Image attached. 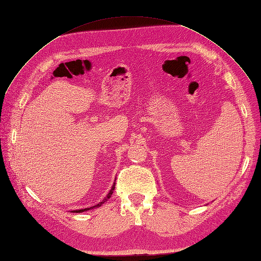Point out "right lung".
<instances>
[{"label":"right lung","mask_w":261,"mask_h":261,"mask_svg":"<svg viewBox=\"0 0 261 261\" xmlns=\"http://www.w3.org/2000/svg\"><path fill=\"white\" fill-rule=\"evenodd\" d=\"M114 189H115V182L113 184V186H112V189L110 190V192L108 193V195L103 198V200L102 201H100L99 203H97L96 206H93V207H89V208H85V209H79V210H72L71 212H73V213H80V212H84V211H88V210H90V209H95V208H98V207H100V206H102L105 202H107V200L108 199H110V197H111V195L113 194V191H114Z\"/></svg>","instance_id":"add662e5"}]
</instances>
